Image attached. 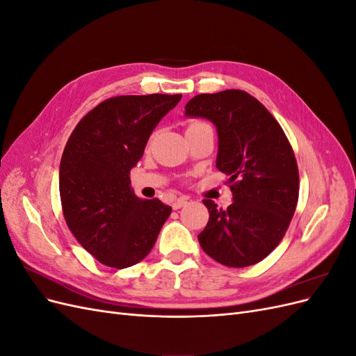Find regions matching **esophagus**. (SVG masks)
I'll return each instance as SVG.
<instances>
[{"instance_id": "34e87169", "label": "esophagus", "mask_w": 356, "mask_h": 356, "mask_svg": "<svg viewBox=\"0 0 356 356\" xmlns=\"http://www.w3.org/2000/svg\"><path fill=\"white\" fill-rule=\"evenodd\" d=\"M187 204V199H182V197H179V199H177L174 203H172V209H181L182 207H186Z\"/></svg>"}]
</instances>
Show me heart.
I'll return each instance as SVG.
<instances>
[{
    "label": "heart",
    "mask_w": 356,
    "mask_h": 356,
    "mask_svg": "<svg viewBox=\"0 0 356 356\" xmlns=\"http://www.w3.org/2000/svg\"><path fill=\"white\" fill-rule=\"evenodd\" d=\"M195 124H197V123H195Z\"/></svg>",
    "instance_id": "b5f03b06"
}]
</instances>
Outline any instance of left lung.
<instances>
[{
    "label": "left lung",
    "instance_id": "obj_1",
    "mask_svg": "<svg viewBox=\"0 0 356 356\" xmlns=\"http://www.w3.org/2000/svg\"><path fill=\"white\" fill-rule=\"evenodd\" d=\"M184 114L217 129V168L233 193L227 209L203 200L209 221L197 236L202 250L227 267L257 264L282 241L297 207L293 148L266 106L242 90L197 95Z\"/></svg>",
    "mask_w": 356,
    "mask_h": 356
}]
</instances>
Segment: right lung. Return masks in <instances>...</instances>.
<instances>
[{
	"label": "right lung",
	"instance_id": "obj_1",
	"mask_svg": "<svg viewBox=\"0 0 356 356\" xmlns=\"http://www.w3.org/2000/svg\"><path fill=\"white\" fill-rule=\"evenodd\" d=\"M182 95L106 99L75 126L59 166L63 217L75 239L99 263L126 268L149 254L172 208L138 197L131 169L149 135Z\"/></svg>",
	"mask_w": 356,
	"mask_h": 356
}]
</instances>
